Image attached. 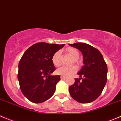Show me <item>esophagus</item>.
<instances>
[{"mask_svg": "<svg viewBox=\"0 0 121 121\" xmlns=\"http://www.w3.org/2000/svg\"><path fill=\"white\" fill-rule=\"evenodd\" d=\"M66 78V77H65V76H61V80H63V79H65V78Z\"/></svg>", "mask_w": 121, "mask_h": 121, "instance_id": "34e87169", "label": "esophagus"}]
</instances>
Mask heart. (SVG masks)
Returning <instances> with one entry per match:
<instances>
[{"mask_svg": "<svg viewBox=\"0 0 121 121\" xmlns=\"http://www.w3.org/2000/svg\"><path fill=\"white\" fill-rule=\"evenodd\" d=\"M67 53L69 54L73 57V63H76L77 64L80 63L79 58V51L77 49L73 47H69L65 50ZM51 61L52 64L55 67H58L61 64V55L60 51H57L55 52L51 58ZM77 71V67L76 65H71V66L66 67L63 66L59 68L56 70V73L58 75L62 76H69L74 74Z\"/></svg>", "mask_w": 121, "mask_h": 121, "instance_id": "obj_1", "label": "heart"}]
</instances>
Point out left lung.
I'll return each instance as SVG.
<instances>
[{
  "instance_id": "left-lung-1",
  "label": "left lung",
  "mask_w": 121,
  "mask_h": 121,
  "mask_svg": "<svg viewBox=\"0 0 121 121\" xmlns=\"http://www.w3.org/2000/svg\"><path fill=\"white\" fill-rule=\"evenodd\" d=\"M69 45L78 49L83 56V65L77 73L83 77L75 78L74 83L69 87L70 94L79 103L92 102L100 95L107 82L106 63L100 51L89 44L76 43Z\"/></svg>"
}]
</instances>
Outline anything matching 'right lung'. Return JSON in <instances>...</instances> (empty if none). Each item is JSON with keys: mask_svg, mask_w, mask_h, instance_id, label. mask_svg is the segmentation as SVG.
Listing matches in <instances>:
<instances>
[{"mask_svg": "<svg viewBox=\"0 0 121 121\" xmlns=\"http://www.w3.org/2000/svg\"><path fill=\"white\" fill-rule=\"evenodd\" d=\"M64 46L38 43L29 48L22 56L18 65V78L23 95L35 104L44 102L52 97L60 76H52L56 68L51 58Z\"/></svg>", "mask_w": 121, "mask_h": 121, "instance_id": "right-lung-1", "label": "right lung"}]
</instances>
